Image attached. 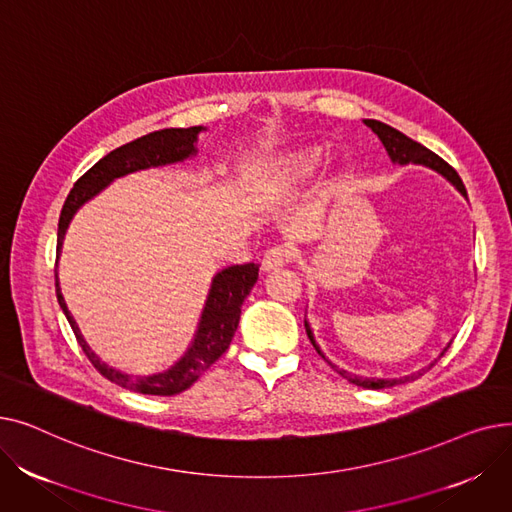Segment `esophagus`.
<instances>
[{"label":"esophagus","instance_id":"esophagus-1","mask_svg":"<svg viewBox=\"0 0 512 512\" xmlns=\"http://www.w3.org/2000/svg\"><path fill=\"white\" fill-rule=\"evenodd\" d=\"M290 259H292L290 247H286V245H276V247L265 251L261 265H263V270H267V272H270V270H280V267L286 265Z\"/></svg>","mask_w":512,"mask_h":512}]
</instances>
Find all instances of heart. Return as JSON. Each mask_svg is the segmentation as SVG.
Instances as JSON below:
<instances>
[{
	"instance_id": "obj_1",
	"label": "heart",
	"mask_w": 512,
	"mask_h": 512,
	"mask_svg": "<svg viewBox=\"0 0 512 512\" xmlns=\"http://www.w3.org/2000/svg\"><path fill=\"white\" fill-rule=\"evenodd\" d=\"M311 164H313V157H305V159H303V166H305V168H311Z\"/></svg>"
}]
</instances>
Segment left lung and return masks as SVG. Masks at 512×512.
<instances>
[{
    "instance_id": "obj_1",
    "label": "left lung",
    "mask_w": 512,
    "mask_h": 512,
    "mask_svg": "<svg viewBox=\"0 0 512 512\" xmlns=\"http://www.w3.org/2000/svg\"><path fill=\"white\" fill-rule=\"evenodd\" d=\"M365 124H367L375 134H378L380 141L384 143V147H386V151H388V155L392 157V161H398V164H409V161H413V164H423V166H427V168H432V170L440 172L442 176H446V178L467 197V191H465V184H463L461 176L456 174V170H454L450 164H446V161H444L440 155H436L434 151H429V149L423 147L421 143L409 139L407 134H402L400 130H396V128H392V126H388V124H384V122L365 120ZM305 330H307V336H309L311 344L315 346L317 355H319L321 359H326L324 353L319 351V346L315 344L313 334H311V328H309L307 321H305ZM442 355H444V353H442ZM442 355H440V357H442ZM326 361H328V359H326ZM328 365H330L334 371H338V373L342 375V378H346L351 384L363 386V388H367V390H382V388H392V386H398V384H407V382H413L415 378H419V375L425 373V369H423V371H417V373H413V375H407V378H398V380H373V378H359V375H351V373L344 371V369H338V367H336L334 363H330V361H328ZM429 367H434V363L429 365ZM429 367H427V369H429Z\"/></svg>"
}]
</instances>
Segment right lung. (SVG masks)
Wrapping results in <instances>:
<instances>
[{
    "instance_id": "add662e5",
    "label": "right lung",
    "mask_w": 512,
    "mask_h": 512,
    "mask_svg": "<svg viewBox=\"0 0 512 512\" xmlns=\"http://www.w3.org/2000/svg\"><path fill=\"white\" fill-rule=\"evenodd\" d=\"M201 130H203L201 126L155 130L101 157L91 170H87L74 182V188L62 207L60 224H58V253L62 247L66 228L80 205L89 201L93 195H97L103 186H107L118 176L145 170L151 166L174 164V161L186 159L188 155L197 153L195 141ZM257 276H259L257 263H242V265H232L222 270L211 282V290L201 315V324H199L195 342L184 353V357L164 373L137 375V378L107 367L91 351L83 334L78 332L76 321L64 303L58 274H56V294L80 348H83L87 359L93 363V367L103 375V378L132 392L153 394V396H174L184 392L186 388H191L201 375L228 351L232 336L238 328L240 307L245 303L253 284L257 282Z\"/></svg>"
}]
</instances>
